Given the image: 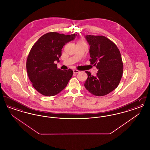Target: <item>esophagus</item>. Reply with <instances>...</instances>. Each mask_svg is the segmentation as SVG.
<instances>
[{
  "instance_id": "esophagus-1",
  "label": "esophagus",
  "mask_w": 150,
  "mask_h": 150,
  "mask_svg": "<svg viewBox=\"0 0 150 150\" xmlns=\"http://www.w3.org/2000/svg\"><path fill=\"white\" fill-rule=\"evenodd\" d=\"M73 72L74 74H78V73L79 72V71L78 70H73Z\"/></svg>"
}]
</instances>
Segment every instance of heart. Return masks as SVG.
<instances>
[{
  "instance_id": "obj_1",
  "label": "heart",
  "mask_w": 150,
  "mask_h": 150,
  "mask_svg": "<svg viewBox=\"0 0 150 150\" xmlns=\"http://www.w3.org/2000/svg\"><path fill=\"white\" fill-rule=\"evenodd\" d=\"M78 42H83V40H79Z\"/></svg>"
}]
</instances>
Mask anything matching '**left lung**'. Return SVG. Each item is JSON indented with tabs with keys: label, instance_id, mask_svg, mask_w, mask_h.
<instances>
[{
	"label": "left lung",
	"instance_id": "left-lung-1",
	"mask_svg": "<svg viewBox=\"0 0 150 150\" xmlns=\"http://www.w3.org/2000/svg\"><path fill=\"white\" fill-rule=\"evenodd\" d=\"M86 39L90 45L91 64L98 69L97 76L86 71L88 78L86 89L97 96L111 92L120 83L123 72L121 54L117 46L104 36L88 35Z\"/></svg>",
	"mask_w": 150,
	"mask_h": 150
}]
</instances>
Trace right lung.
<instances>
[{"instance_id":"add662e5","label":"right lung","mask_w":150,"mask_h":150,"mask_svg":"<svg viewBox=\"0 0 150 150\" xmlns=\"http://www.w3.org/2000/svg\"><path fill=\"white\" fill-rule=\"evenodd\" d=\"M76 35L48 33L32 47L27 58L26 70L32 85L38 92L45 96H53L67 85L73 75L72 70L59 69L55 62H59L63 47Z\"/></svg>"}]
</instances>
